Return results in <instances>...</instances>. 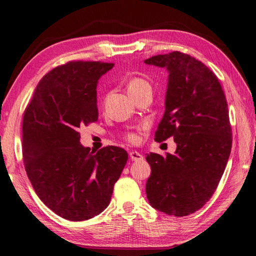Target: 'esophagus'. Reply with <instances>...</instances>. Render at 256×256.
Returning <instances> with one entry per match:
<instances>
[{
	"label": "esophagus",
	"instance_id": "obj_1",
	"mask_svg": "<svg viewBox=\"0 0 256 256\" xmlns=\"http://www.w3.org/2000/svg\"><path fill=\"white\" fill-rule=\"evenodd\" d=\"M130 158H131L133 162H141V160H144V156L140 152H138V151H131V152H130Z\"/></svg>",
	"mask_w": 256,
	"mask_h": 256
}]
</instances>
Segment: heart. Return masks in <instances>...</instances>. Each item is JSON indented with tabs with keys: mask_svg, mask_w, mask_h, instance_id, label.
I'll return each instance as SVG.
<instances>
[{
	"mask_svg": "<svg viewBox=\"0 0 256 256\" xmlns=\"http://www.w3.org/2000/svg\"><path fill=\"white\" fill-rule=\"evenodd\" d=\"M149 84L146 81H144V79H140V78H133V79L130 80L128 84V92L130 94H132L134 92H138V90L144 88V86H148ZM128 138L130 141H136V134H128Z\"/></svg>",
	"mask_w": 256,
	"mask_h": 256,
	"instance_id": "1",
	"label": "heart"
}]
</instances>
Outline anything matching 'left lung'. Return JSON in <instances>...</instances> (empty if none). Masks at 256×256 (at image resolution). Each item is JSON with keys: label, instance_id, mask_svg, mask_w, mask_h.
<instances>
[{"label": "left lung", "instance_id": "left-lung-1", "mask_svg": "<svg viewBox=\"0 0 256 256\" xmlns=\"http://www.w3.org/2000/svg\"><path fill=\"white\" fill-rule=\"evenodd\" d=\"M148 66L168 72L164 112L154 140L172 136L174 154L150 152L146 193L166 214L188 216L206 204L218 186L232 150V128L224 90L214 73L180 52L156 55Z\"/></svg>", "mask_w": 256, "mask_h": 256}]
</instances>
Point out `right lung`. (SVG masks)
Here are the masks:
<instances>
[{
  "label": "right lung",
  "mask_w": 256,
  "mask_h": 256,
  "mask_svg": "<svg viewBox=\"0 0 256 256\" xmlns=\"http://www.w3.org/2000/svg\"><path fill=\"white\" fill-rule=\"evenodd\" d=\"M112 66L79 60L53 68L24 115L22 154L30 183L45 206L71 222L106 209L128 162L118 146L94 154L80 144L79 128L98 118V80Z\"/></svg>",
  "instance_id": "obj_1"
}]
</instances>
